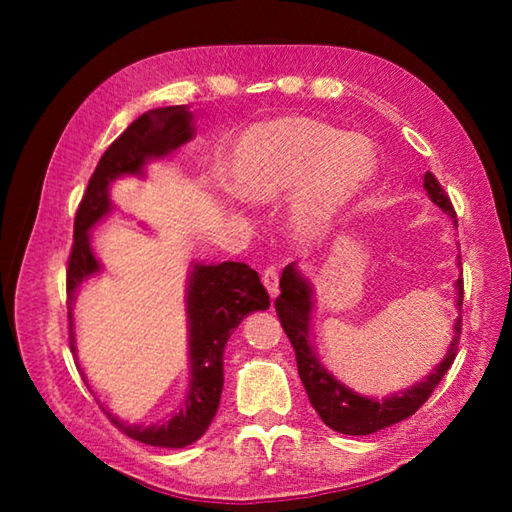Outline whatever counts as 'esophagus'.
I'll return each mask as SVG.
<instances>
[{
    "label": "esophagus",
    "instance_id": "esophagus-1",
    "mask_svg": "<svg viewBox=\"0 0 512 512\" xmlns=\"http://www.w3.org/2000/svg\"><path fill=\"white\" fill-rule=\"evenodd\" d=\"M262 282H264L266 291L271 293V298H275L277 291H280V271H277L275 266H266L262 273Z\"/></svg>",
    "mask_w": 512,
    "mask_h": 512
}]
</instances>
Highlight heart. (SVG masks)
I'll return each mask as SVG.
<instances>
[{"mask_svg":"<svg viewBox=\"0 0 512 512\" xmlns=\"http://www.w3.org/2000/svg\"><path fill=\"white\" fill-rule=\"evenodd\" d=\"M375 171L377 151L366 135L309 117L250 126L225 158V180L244 201L273 203L296 188L291 223L307 237L325 230Z\"/></svg>","mask_w":512,"mask_h":512,"instance_id":"b5f03b06","label":"heart"}]
</instances>
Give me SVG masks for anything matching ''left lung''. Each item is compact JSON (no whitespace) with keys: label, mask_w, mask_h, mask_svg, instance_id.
<instances>
[{"label":"left lung","mask_w":512,"mask_h":512,"mask_svg":"<svg viewBox=\"0 0 512 512\" xmlns=\"http://www.w3.org/2000/svg\"><path fill=\"white\" fill-rule=\"evenodd\" d=\"M424 189L433 203L440 210L449 214L456 223L454 205L449 201L443 185L438 183L431 171L424 173ZM461 264V262H458ZM282 293L275 300V311L280 316V323L287 332L289 341L296 350L298 361V375L302 379V386L309 395V402L314 406L329 429L348 433V436H368L379 429L391 427L395 422H402L413 415L420 406L429 400L433 388L440 384L445 372L452 368L458 352V341H461V316L456 318L454 325V339L449 343L447 357L443 363L431 372L427 379L418 381L409 391L397 393L393 397H384V400H375V397H363L359 393L350 391L348 386L341 384L332 372H327L314 352V345L309 339V325H311V284L300 275L296 264H289L282 271L280 280ZM458 289V309L463 305V277L456 280Z\"/></svg>","instance_id":"left-lung-1"}]
</instances>
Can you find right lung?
<instances>
[{"label":"right lung","mask_w":512,"mask_h":512,"mask_svg":"<svg viewBox=\"0 0 512 512\" xmlns=\"http://www.w3.org/2000/svg\"><path fill=\"white\" fill-rule=\"evenodd\" d=\"M194 137V115L185 106H167L144 112L112 142L94 169L88 189L74 219V244L67 262V309H69V348H74L72 302L76 289L90 275L99 273V262L90 248V230L110 212L108 187L119 176H142L144 164L164 158ZM271 300L257 271L244 262L194 264L187 284L189 318V363L192 379L183 409L167 422L140 427L128 424L106 411L110 422L153 447H187L196 443L210 427L223 391V352L232 329L250 311L268 309Z\"/></svg>","instance_id":"add662e5"}]
</instances>
